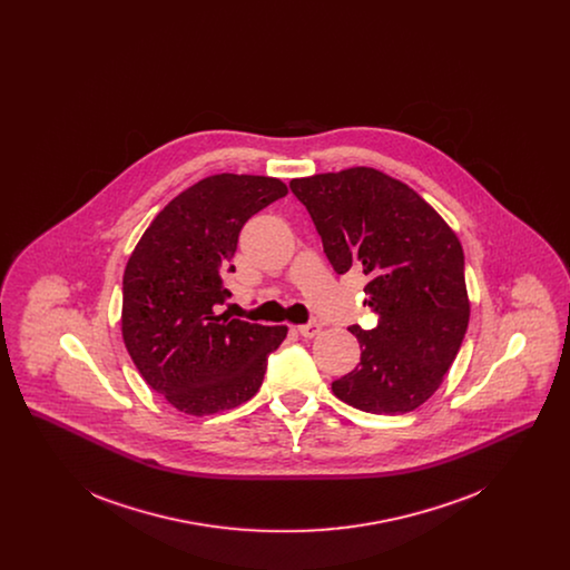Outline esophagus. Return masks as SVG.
<instances>
[{
    "label": "esophagus",
    "mask_w": 570,
    "mask_h": 570,
    "mask_svg": "<svg viewBox=\"0 0 570 570\" xmlns=\"http://www.w3.org/2000/svg\"><path fill=\"white\" fill-rule=\"evenodd\" d=\"M298 333H301L305 340H312V337H316V335L321 333V323H316V321H309L307 325L298 326Z\"/></svg>",
    "instance_id": "34e87169"
}]
</instances>
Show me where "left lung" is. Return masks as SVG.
Returning <instances> with one entry per match:
<instances>
[{"mask_svg": "<svg viewBox=\"0 0 570 570\" xmlns=\"http://www.w3.org/2000/svg\"><path fill=\"white\" fill-rule=\"evenodd\" d=\"M333 269L363 267V301L379 314L351 326L361 363L331 384L335 397L374 414L425 404L460 353L470 321L463 249L434 207L400 179L354 166L293 179Z\"/></svg>", "mask_w": 570, "mask_h": 570, "instance_id": "8db88e82", "label": "left lung"}]
</instances>
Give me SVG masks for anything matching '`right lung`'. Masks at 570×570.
<instances>
[{
    "label": "right lung",
    "instance_id": "1",
    "mask_svg": "<svg viewBox=\"0 0 570 570\" xmlns=\"http://www.w3.org/2000/svg\"><path fill=\"white\" fill-rule=\"evenodd\" d=\"M288 194L275 177L222 173L175 196L124 272L121 335L145 382L179 412L242 406L261 389L288 326L217 314L245 222Z\"/></svg>",
    "mask_w": 570,
    "mask_h": 570
}]
</instances>
